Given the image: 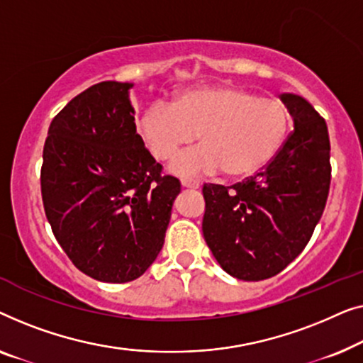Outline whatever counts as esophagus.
I'll list each match as a JSON object with an SVG mask.
<instances>
[{
  "instance_id": "esophagus-1",
  "label": "esophagus",
  "mask_w": 363,
  "mask_h": 363,
  "mask_svg": "<svg viewBox=\"0 0 363 363\" xmlns=\"http://www.w3.org/2000/svg\"><path fill=\"white\" fill-rule=\"evenodd\" d=\"M182 187L199 189V187H201V181H197V179H184L182 181Z\"/></svg>"
}]
</instances>
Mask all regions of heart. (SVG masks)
I'll use <instances>...</instances> for the list:
<instances>
[{"instance_id":"obj_1","label":"heart","mask_w":363,"mask_h":363,"mask_svg":"<svg viewBox=\"0 0 363 363\" xmlns=\"http://www.w3.org/2000/svg\"><path fill=\"white\" fill-rule=\"evenodd\" d=\"M289 130L291 115L281 101L238 85L186 90L172 105H150L138 121L143 143L161 162L172 160L199 135L202 145L171 164V171L184 177L220 169L230 179L252 177L277 157Z\"/></svg>"}]
</instances>
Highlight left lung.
Returning a JSON list of instances; mask_svg holds the SVG:
<instances>
[{
	"mask_svg": "<svg viewBox=\"0 0 363 363\" xmlns=\"http://www.w3.org/2000/svg\"><path fill=\"white\" fill-rule=\"evenodd\" d=\"M294 130L269 164L233 186L203 184V238L220 267L262 281L288 267L313 237L330 186V141L323 116L283 94Z\"/></svg>",
	"mask_w": 363,
	"mask_h": 363,
	"instance_id": "8db88e82",
	"label": "left lung"
}]
</instances>
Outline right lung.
I'll list each match as a JSON object with an SVG mask.
<instances>
[{
  "instance_id": "obj_1",
  "label": "right lung",
  "mask_w": 363,
  "mask_h": 363,
  "mask_svg": "<svg viewBox=\"0 0 363 363\" xmlns=\"http://www.w3.org/2000/svg\"><path fill=\"white\" fill-rule=\"evenodd\" d=\"M131 84L100 82L69 101L49 126L40 194L70 262L104 283H128L164 243L179 179L136 133Z\"/></svg>"
}]
</instances>
